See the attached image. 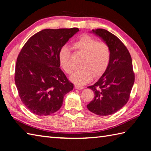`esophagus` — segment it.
<instances>
[{"label":"esophagus","instance_id":"1","mask_svg":"<svg viewBox=\"0 0 151 151\" xmlns=\"http://www.w3.org/2000/svg\"><path fill=\"white\" fill-rule=\"evenodd\" d=\"M75 88L76 89H84V88L82 87V86H78V85H75Z\"/></svg>","mask_w":151,"mask_h":151}]
</instances>
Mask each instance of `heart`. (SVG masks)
I'll return each instance as SVG.
<instances>
[{"label":"heart","mask_w":151,"mask_h":151,"mask_svg":"<svg viewBox=\"0 0 151 151\" xmlns=\"http://www.w3.org/2000/svg\"><path fill=\"white\" fill-rule=\"evenodd\" d=\"M73 47L84 55L81 67L70 77L76 85L83 86L92 81L93 76L99 77L106 70L110 62L111 50L108 45L99 41L89 35H82L73 44ZM70 50L67 46L61 48L58 59L63 69L67 74H71L73 66L70 62Z\"/></svg>","instance_id":"b5f03b06"}]
</instances>
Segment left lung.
<instances>
[{
  "label": "left lung",
  "mask_w": 151,
  "mask_h": 151,
  "mask_svg": "<svg viewBox=\"0 0 151 151\" xmlns=\"http://www.w3.org/2000/svg\"><path fill=\"white\" fill-rule=\"evenodd\" d=\"M91 32L108 45L111 58L101 77L88 87L93 91L95 97L87 108L95 114L106 116L115 114L127 103L135 76L129 50L117 36L102 28L92 30Z\"/></svg>",
  "instance_id": "obj_1"
}]
</instances>
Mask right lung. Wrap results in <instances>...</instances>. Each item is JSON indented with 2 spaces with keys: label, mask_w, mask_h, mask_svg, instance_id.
Listing matches in <instances>:
<instances>
[{
  "label": "right lung",
  "mask_w": 151,
  "mask_h": 151,
  "mask_svg": "<svg viewBox=\"0 0 151 151\" xmlns=\"http://www.w3.org/2000/svg\"><path fill=\"white\" fill-rule=\"evenodd\" d=\"M78 28L45 29L33 35L22 48L15 65V82L19 97L28 110L49 115L63 104L74 88L60 68L58 53Z\"/></svg>",
  "instance_id": "obj_1"
}]
</instances>
